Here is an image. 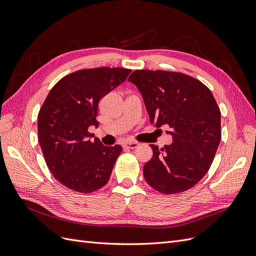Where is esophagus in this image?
<instances>
[{
  "mask_svg": "<svg viewBox=\"0 0 256 256\" xmlns=\"http://www.w3.org/2000/svg\"><path fill=\"white\" fill-rule=\"evenodd\" d=\"M138 146V144L136 142H126L122 144V147L126 150H134Z\"/></svg>",
  "mask_w": 256,
  "mask_h": 256,
  "instance_id": "34e87169",
  "label": "esophagus"
}]
</instances>
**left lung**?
Returning a JSON list of instances; mask_svg holds the SVG:
<instances>
[{"label":"left lung","instance_id":"left-lung-1","mask_svg":"<svg viewBox=\"0 0 256 256\" xmlns=\"http://www.w3.org/2000/svg\"><path fill=\"white\" fill-rule=\"evenodd\" d=\"M128 81L140 90L154 127H168L173 142L164 148L150 144L146 182L164 194L196 186L212 164L221 141V113L212 92L180 72L136 70Z\"/></svg>","mask_w":256,"mask_h":256}]
</instances>
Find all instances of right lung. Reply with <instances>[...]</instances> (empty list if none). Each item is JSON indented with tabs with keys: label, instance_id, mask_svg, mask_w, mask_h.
Instances as JSON below:
<instances>
[{
	"label": "right lung",
	"instance_id": "right-lung-1",
	"mask_svg": "<svg viewBox=\"0 0 256 256\" xmlns=\"http://www.w3.org/2000/svg\"><path fill=\"white\" fill-rule=\"evenodd\" d=\"M130 69H83L64 76L38 113V141L50 172L65 187L94 192L109 180L122 146H104L88 129L97 126L100 99L126 80Z\"/></svg>",
	"mask_w": 256,
	"mask_h": 256
}]
</instances>
